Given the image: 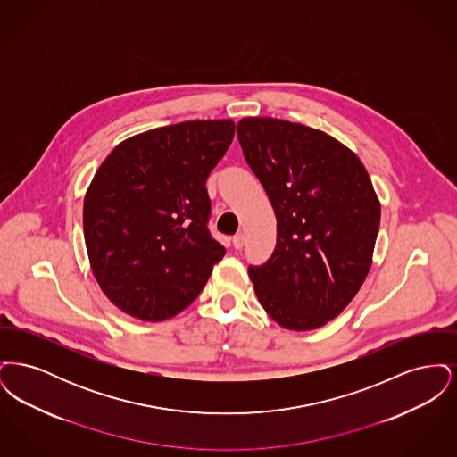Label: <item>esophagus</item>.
<instances>
[{
	"label": "esophagus",
	"instance_id": "1",
	"mask_svg": "<svg viewBox=\"0 0 457 457\" xmlns=\"http://www.w3.org/2000/svg\"><path fill=\"white\" fill-rule=\"evenodd\" d=\"M243 245H245V237L239 233L237 237H233V246L237 248V250H241L243 248Z\"/></svg>",
	"mask_w": 457,
	"mask_h": 457
}]
</instances>
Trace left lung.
<instances>
[{"label":"left lung","mask_w":457,"mask_h":457,"mask_svg":"<svg viewBox=\"0 0 457 457\" xmlns=\"http://www.w3.org/2000/svg\"><path fill=\"white\" fill-rule=\"evenodd\" d=\"M278 219L272 257L248 274L284 328L313 330L356 296L371 267L380 202L360 157L326 131L269 116L237 125Z\"/></svg>","instance_id":"1"}]
</instances>
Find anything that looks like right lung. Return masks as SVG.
<instances>
[{
	"label": "right lung",
	"mask_w": 457,
	"mask_h": 457,
	"mask_svg": "<svg viewBox=\"0 0 457 457\" xmlns=\"http://www.w3.org/2000/svg\"><path fill=\"white\" fill-rule=\"evenodd\" d=\"M235 137L233 120H195L120 142L84 196L92 274L133 319L161 322L195 300L226 250L211 237L205 181Z\"/></svg>",
	"instance_id": "1"
}]
</instances>
